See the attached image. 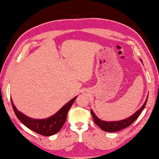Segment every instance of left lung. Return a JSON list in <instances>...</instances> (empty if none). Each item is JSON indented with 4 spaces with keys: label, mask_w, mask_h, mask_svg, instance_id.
Instances as JSON below:
<instances>
[{
    "label": "left lung",
    "mask_w": 159,
    "mask_h": 159,
    "mask_svg": "<svg viewBox=\"0 0 159 159\" xmlns=\"http://www.w3.org/2000/svg\"><path fill=\"white\" fill-rule=\"evenodd\" d=\"M148 97H147L146 102L143 104V105L141 107L136 113H134L133 116H131L130 117L127 118V119H125L123 120L117 121H104L100 120L98 117H97L96 116H95V114L93 113L92 110H91V113H92L94 122H95V124H97L102 130L106 132H110V133L111 132L113 133V132L119 131L124 129L125 128L130 126V125L137 119L138 117L140 116V114L142 112V111L144 109L145 107H146V104L148 101Z\"/></svg>",
    "instance_id": "1"
}]
</instances>
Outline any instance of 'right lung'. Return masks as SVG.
<instances>
[{
    "instance_id": "1",
    "label": "right lung",
    "mask_w": 159,
    "mask_h": 159,
    "mask_svg": "<svg viewBox=\"0 0 159 159\" xmlns=\"http://www.w3.org/2000/svg\"><path fill=\"white\" fill-rule=\"evenodd\" d=\"M76 97H74L73 99L69 101L52 117L42 120L32 119V118L26 116L25 115L17 110L11 100V102L16 117L24 125H25L30 130L34 131L41 135L51 136L58 133L63 126V124H65L68 111L72 107Z\"/></svg>"
}]
</instances>
